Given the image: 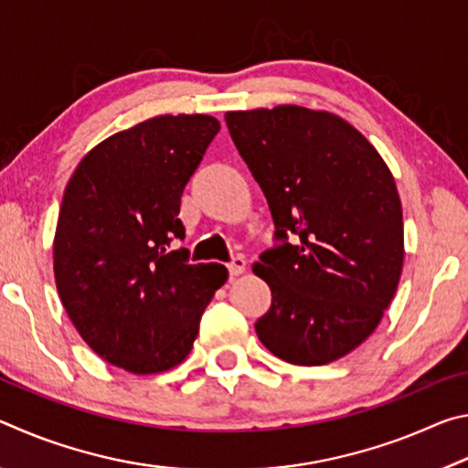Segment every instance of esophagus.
<instances>
[{
  "mask_svg": "<svg viewBox=\"0 0 468 468\" xmlns=\"http://www.w3.org/2000/svg\"><path fill=\"white\" fill-rule=\"evenodd\" d=\"M245 266H248V262H245V258L243 256H237V258L231 260V262H229V272H231V276H239L245 271Z\"/></svg>",
  "mask_w": 468,
  "mask_h": 468,
  "instance_id": "obj_1",
  "label": "esophagus"
}]
</instances>
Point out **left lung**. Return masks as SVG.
Masks as SVG:
<instances>
[{
	"instance_id": "8db88e82",
	"label": "left lung",
	"mask_w": 468,
	"mask_h": 468,
	"mask_svg": "<svg viewBox=\"0 0 468 468\" xmlns=\"http://www.w3.org/2000/svg\"><path fill=\"white\" fill-rule=\"evenodd\" d=\"M229 133L271 206L276 237L253 272L272 305L258 338L295 366H326L378 328L405 260L402 204L374 144L330 111H227ZM297 234V244L286 237Z\"/></svg>"
}]
</instances>
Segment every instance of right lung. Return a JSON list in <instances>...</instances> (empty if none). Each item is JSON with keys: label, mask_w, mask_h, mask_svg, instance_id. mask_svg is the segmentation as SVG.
<instances>
[{"label": "right lung", "mask_w": 468, "mask_h": 468, "mask_svg": "<svg viewBox=\"0 0 468 468\" xmlns=\"http://www.w3.org/2000/svg\"><path fill=\"white\" fill-rule=\"evenodd\" d=\"M220 130L212 115H158L84 154L63 192L53 239L55 284L101 359L130 374L177 367L227 281L223 264H187L179 204Z\"/></svg>", "instance_id": "1"}]
</instances>
